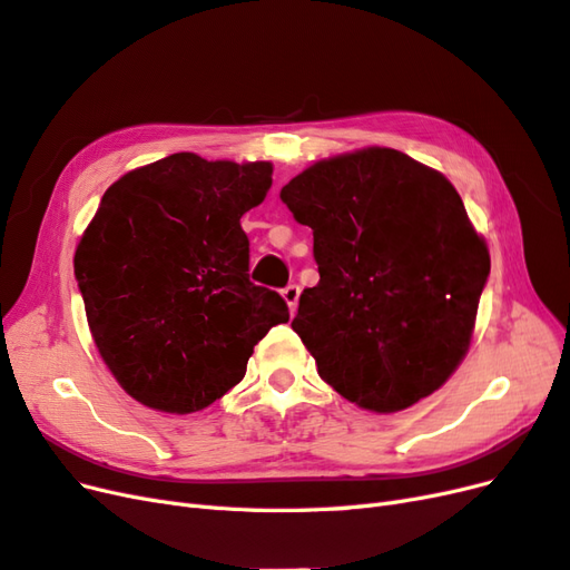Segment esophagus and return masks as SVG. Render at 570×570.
<instances>
[{
  "mask_svg": "<svg viewBox=\"0 0 570 570\" xmlns=\"http://www.w3.org/2000/svg\"><path fill=\"white\" fill-rule=\"evenodd\" d=\"M282 296H284V301H286V305H288V309H291V315H293V312H296V307H298V298H301L298 284H288V286L282 291Z\"/></svg>",
  "mask_w": 570,
  "mask_h": 570,
  "instance_id": "34e87169",
  "label": "esophagus"
}]
</instances>
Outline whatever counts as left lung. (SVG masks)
<instances>
[{"label":"left lung","instance_id":"obj_1","mask_svg":"<svg viewBox=\"0 0 570 570\" xmlns=\"http://www.w3.org/2000/svg\"><path fill=\"white\" fill-rule=\"evenodd\" d=\"M282 200L315 236L320 284L291 326L320 376L376 414L435 393L469 351L490 274L450 179L370 146L309 165Z\"/></svg>","mask_w":570,"mask_h":570}]
</instances>
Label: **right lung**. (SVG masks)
<instances>
[{"label":"right lung","mask_w":570,"mask_h":570,"mask_svg":"<svg viewBox=\"0 0 570 570\" xmlns=\"http://www.w3.org/2000/svg\"><path fill=\"white\" fill-rule=\"evenodd\" d=\"M272 163L173 154L106 189L76 248L99 355L141 405L191 414L244 379L253 345L288 322L277 291L248 279L242 215Z\"/></svg>","instance_id":"add662e5"}]
</instances>
